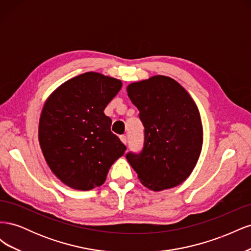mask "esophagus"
Returning a JSON list of instances; mask_svg holds the SVG:
<instances>
[{
	"label": "esophagus",
	"instance_id": "1",
	"mask_svg": "<svg viewBox=\"0 0 251 251\" xmlns=\"http://www.w3.org/2000/svg\"><path fill=\"white\" fill-rule=\"evenodd\" d=\"M120 140L124 144H126V136H124V135L120 136Z\"/></svg>",
	"mask_w": 251,
	"mask_h": 251
}]
</instances>
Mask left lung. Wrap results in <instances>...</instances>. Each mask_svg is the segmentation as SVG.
Masks as SVG:
<instances>
[{
  "label": "left lung",
  "instance_id": "8db88e82",
  "mask_svg": "<svg viewBox=\"0 0 251 251\" xmlns=\"http://www.w3.org/2000/svg\"><path fill=\"white\" fill-rule=\"evenodd\" d=\"M126 92L144 126L143 149L139 154L127 153L128 163L151 191L181 184L195 169L203 144L202 121L193 98L163 75L130 83Z\"/></svg>",
  "mask_w": 251,
  "mask_h": 251
}]
</instances>
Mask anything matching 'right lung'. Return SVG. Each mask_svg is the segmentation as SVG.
I'll use <instances>...</instances> for the list:
<instances>
[{"instance_id":"1","label":"right lung","mask_w":251,"mask_h":251,"mask_svg":"<svg viewBox=\"0 0 251 251\" xmlns=\"http://www.w3.org/2000/svg\"><path fill=\"white\" fill-rule=\"evenodd\" d=\"M123 86L114 77L86 72L60 85L45 102L39 141L47 164L71 188L90 191L104 183L125 144L111 132L103 110Z\"/></svg>"}]
</instances>
